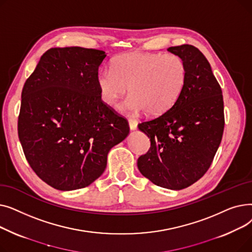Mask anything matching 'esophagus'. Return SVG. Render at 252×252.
<instances>
[{
	"instance_id": "34e87169",
	"label": "esophagus",
	"mask_w": 252,
	"mask_h": 252,
	"mask_svg": "<svg viewBox=\"0 0 252 252\" xmlns=\"http://www.w3.org/2000/svg\"><path fill=\"white\" fill-rule=\"evenodd\" d=\"M128 125H129L130 129H136L138 126V122L136 121V119H128Z\"/></svg>"
}]
</instances>
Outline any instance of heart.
<instances>
[{
  "label": "heart",
  "mask_w": 252,
  "mask_h": 252,
  "mask_svg": "<svg viewBox=\"0 0 252 252\" xmlns=\"http://www.w3.org/2000/svg\"><path fill=\"white\" fill-rule=\"evenodd\" d=\"M186 78V63L177 54L127 52L112 60L110 69L98 72L96 84L106 105L115 106L128 87L131 95L124 108L130 113L144 110L156 116L177 102Z\"/></svg>",
  "instance_id": "1"
}]
</instances>
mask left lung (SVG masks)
<instances>
[{"mask_svg": "<svg viewBox=\"0 0 252 252\" xmlns=\"http://www.w3.org/2000/svg\"><path fill=\"white\" fill-rule=\"evenodd\" d=\"M167 51L186 63V84L167 111L138 125L151 143L148 152L138 158V168L156 186L182 190L201 179L214 160L223 133V100L199 50L182 45Z\"/></svg>", "mask_w": 252, "mask_h": 252, "instance_id": "8db88e82", "label": "left lung"}]
</instances>
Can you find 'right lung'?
<instances>
[{
    "label": "right lung",
    "instance_id": "right-lung-1",
    "mask_svg": "<svg viewBox=\"0 0 252 252\" xmlns=\"http://www.w3.org/2000/svg\"><path fill=\"white\" fill-rule=\"evenodd\" d=\"M104 51L52 48L21 93L18 137L36 176L61 191L88 187L107 154L129 133L126 118L106 105L96 84Z\"/></svg>",
    "mask_w": 252,
    "mask_h": 252
}]
</instances>
